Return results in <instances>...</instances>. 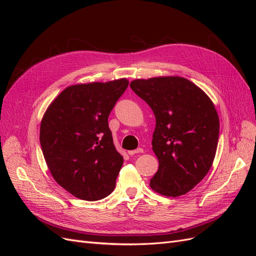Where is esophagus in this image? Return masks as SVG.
Wrapping results in <instances>:
<instances>
[{"mask_svg":"<svg viewBox=\"0 0 256 256\" xmlns=\"http://www.w3.org/2000/svg\"><path fill=\"white\" fill-rule=\"evenodd\" d=\"M138 152H143V150H142V148H136V150H129V152H128V154H130V156H134V154H138Z\"/></svg>","mask_w":256,"mask_h":256,"instance_id":"esophagus-1","label":"esophagus"}]
</instances>
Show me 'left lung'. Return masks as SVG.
<instances>
[{"instance_id": "8db88e82", "label": "left lung", "mask_w": 256, "mask_h": 256, "mask_svg": "<svg viewBox=\"0 0 256 256\" xmlns=\"http://www.w3.org/2000/svg\"><path fill=\"white\" fill-rule=\"evenodd\" d=\"M130 88L156 118L152 145L159 168L150 187L162 196H182L212 168L220 127L216 108L202 90L182 76L138 79Z\"/></svg>"}]
</instances>
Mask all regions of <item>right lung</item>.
<instances>
[{
  "instance_id": "right-lung-1",
  "label": "right lung",
  "mask_w": 256,
  "mask_h": 256,
  "mask_svg": "<svg viewBox=\"0 0 256 256\" xmlns=\"http://www.w3.org/2000/svg\"><path fill=\"white\" fill-rule=\"evenodd\" d=\"M128 80L72 85L46 111L40 141L56 182L76 198L108 196L124 159L116 150L108 118L128 88Z\"/></svg>"
}]
</instances>
